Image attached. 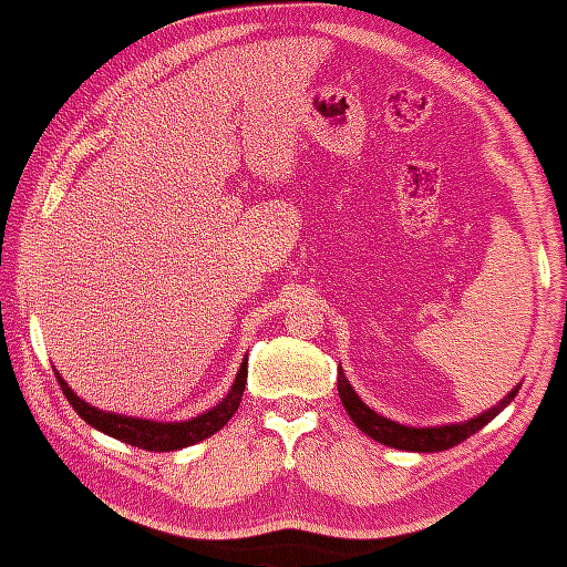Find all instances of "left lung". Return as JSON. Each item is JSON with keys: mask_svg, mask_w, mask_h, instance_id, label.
I'll return each instance as SVG.
<instances>
[{"mask_svg": "<svg viewBox=\"0 0 567 567\" xmlns=\"http://www.w3.org/2000/svg\"><path fill=\"white\" fill-rule=\"evenodd\" d=\"M519 392V386H514L498 405H493L485 413L474 415L470 421H461V424H442V426H405L400 421L386 419V415L375 413L373 408L365 405L360 400V394L354 392V386L347 381L343 370L338 368V396H341L343 408H347L349 419L354 421V426L360 432H365L370 440L381 442V445L396 447V451H410V453H440L447 447L458 445L466 437H472L474 432H480L485 424H491L493 419L514 400V394Z\"/></svg>", "mask_w": 567, "mask_h": 567, "instance_id": "obj_1", "label": "left lung"}]
</instances>
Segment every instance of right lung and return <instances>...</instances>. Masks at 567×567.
Masks as SVG:
<instances>
[{"mask_svg":"<svg viewBox=\"0 0 567 567\" xmlns=\"http://www.w3.org/2000/svg\"><path fill=\"white\" fill-rule=\"evenodd\" d=\"M55 379L61 383L63 394H66L69 405L87 421L90 426L97 429V432L109 434V437L127 442L133 447H143V451L154 453H171L181 451V447L197 445V442L207 440L210 434H216L218 429L229 424V419L237 413L239 402H243V392L247 383V360L237 370V379H234L229 394L224 400L216 402L205 413L194 415L188 421H152V419H135V415H120L109 413V410H101L90 402H84L82 396L74 394V389L63 381V375L55 370Z\"/></svg>","mask_w":567,"mask_h":567,"instance_id":"obj_1","label":"right lung"}]
</instances>
